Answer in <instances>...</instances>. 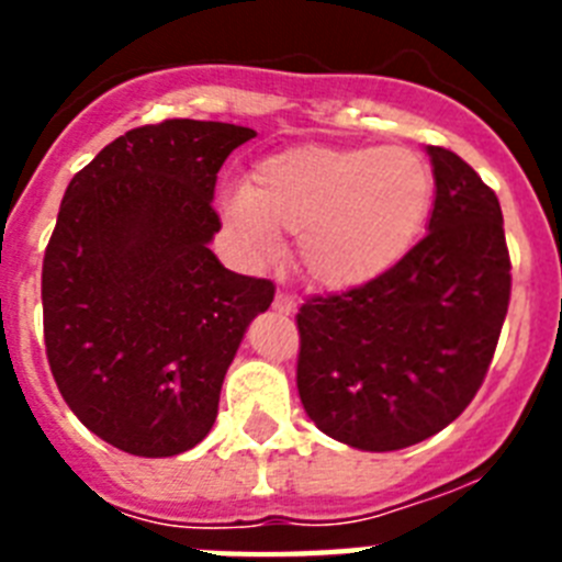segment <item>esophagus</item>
<instances>
[{
  "instance_id": "34e87169",
  "label": "esophagus",
  "mask_w": 562,
  "mask_h": 562,
  "mask_svg": "<svg viewBox=\"0 0 562 562\" xmlns=\"http://www.w3.org/2000/svg\"><path fill=\"white\" fill-rule=\"evenodd\" d=\"M272 306H276L278 312H295L297 301H295V297H292V295H286V292L278 290V292H276V301H272Z\"/></svg>"
}]
</instances>
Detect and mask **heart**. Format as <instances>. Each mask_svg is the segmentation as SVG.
Returning a JSON list of instances; mask_svg holds the SVG:
<instances>
[{"label": "heart", "instance_id": "1", "mask_svg": "<svg viewBox=\"0 0 562 562\" xmlns=\"http://www.w3.org/2000/svg\"><path fill=\"white\" fill-rule=\"evenodd\" d=\"M434 177L402 146H292L225 193V220L250 258L297 233V265L326 290H355L400 261L430 207Z\"/></svg>", "mask_w": 562, "mask_h": 562}]
</instances>
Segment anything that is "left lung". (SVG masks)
Instances as JSON below:
<instances>
[{"mask_svg":"<svg viewBox=\"0 0 562 562\" xmlns=\"http://www.w3.org/2000/svg\"><path fill=\"white\" fill-rule=\"evenodd\" d=\"M425 238L369 284L297 312V394L331 439L402 450L448 428L484 382L509 310L498 196L459 154L428 146Z\"/></svg>","mask_w":562,"mask_h":562,"instance_id":"obj_1","label":"left lung"}]
</instances>
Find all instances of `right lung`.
Returning <instances> with one entry per match:
<instances>
[{"label": "right lung", "mask_w": 562, "mask_h": 562, "mask_svg": "<svg viewBox=\"0 0 562 562\" xmlns=\"http://www.w3.org/2000/svg\"><path fill=\"white\" fill-rule=\"evenodd\" d=\"M256 137L216 121L137 126L67 186L44 250V346L72 414L146 459L200 445L238 342L276 284L213 256L216 173Z\"/></svg>", "instance_id": "right-lung-1"}]
</instances>
